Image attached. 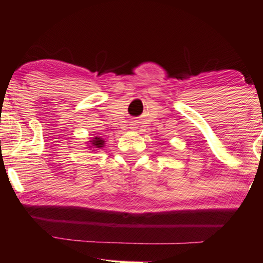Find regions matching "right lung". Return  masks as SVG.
Here are the masks:
<instances>
[{
  "label": "right lung",
  "mask_w": 263,
  "mask_h": 263,
  "mask_svg": "<svg viewBox=\"0 0 263 263\" xmlns=\"http://www.w3.org/2000/svg\"><path fill=\"white\" fill-rule=\"evenodd\" d=\"M105 140L101 139L100 136H96L93 137V139H91L88 141V145H89V149H94V150H99V149H102L103 147H105ZM94 150H92V152H94Z\"/></svg>",
  "instance_id": "obj_1"
}]
</instances>
